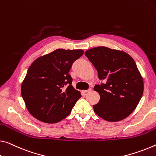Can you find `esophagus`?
Returning a JSON list of instances; mask_svg holds the SVG:
<instances>
[{
	"mask_svg": "<svg viewBox=\"0 0 156 156\" xmlns=\"http://www.w3.org/2000/svg\"><path fill=\"white\" fill-rule=\"evenodd\" d=\"M91 90V89H89V90H83V92L87 93V92H89V91H90Z\"/></svg>",
	"mask_w": 156,
	"mask_h": 156,
	"instance_id": "34e87169",
	"label": "esophagus"
}]
</instances>
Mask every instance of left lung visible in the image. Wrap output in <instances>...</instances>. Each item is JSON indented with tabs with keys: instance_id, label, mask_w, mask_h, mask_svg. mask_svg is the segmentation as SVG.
<instances>
[{
	"instance_id": "8db88e82",
	"label": "left lung",
	"mask_w": 156,
	"mask_h": 156,
	"mask_svg": "<svg viewBox=\"0 0 156 156\" xmlns=\"http://www.w3.org/2000/svg\"><path fill=\"white\" fill-rule=\"evenodd\" d=\"M85 55L94 66L100 80L96 85L100 95L94 112L108 122H119L135 110L144 91V81L134 60L124 51L98 46Z\"/></svg>"
}]
</instances>
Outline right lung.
<instances>
[{
	"instance_id": "add662e5",
	"label": "right lung",
	"mask_w": 156,
	"mask_h": 156,
	"mask_svg": "<svg viewBox=\"0 0 156 156\" xmlns=\"http://www.w3.org/2000/svg\"><path fill=\"white\" fill-rule=\"evenodd\" d=\"M83 53L81 49L59 48L39 57L31 64L21 92L27 110L34 118L53 123L71 113L81 94L71 85L69 72L73 62Z\"/></svg>"
}]
</instances>
